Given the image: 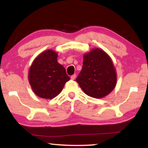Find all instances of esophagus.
<instances>
[{
    "label": "esophagus",
    "mask_w": 148,
    "mask_h": 148,
    "mask_svg": "<svg viewBox=\"0 0 148 148\" xmlns=\"http://www.w3.org/2000/svg\"><path fill=\"white\" fill-rule=\"evenodd\" d=\"M75 77H76V75L74 74V75H73L71 77V80H74L75 79Z\"/></svg>",
    "instance_id": "34e87169"
}]
</instances>
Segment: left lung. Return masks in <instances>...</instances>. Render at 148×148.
Returning <instances> with one entry per match:
<instances>
[{
    "label": "left lung",
    "instance_id": "1",
    "mask_svg": "<svg viewBox=\"0 0 148 148\" xmlns=\"http://www.w3.org/2000/svg\"><path fill=\"white\" fill-rule=\"evenodd\" d=\"M85 94L94 98L108 95L116 87V69L110 56L99 48L84 54L83 68L76 79Z\"/></svg>",
    "mask_w": 148,
    "mask_h": 148
}]
</instances>
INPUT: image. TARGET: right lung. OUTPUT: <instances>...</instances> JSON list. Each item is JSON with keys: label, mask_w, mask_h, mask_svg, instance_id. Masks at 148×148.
I'll use <instances>...</instances> for the list:
<instances>
[{"label": "right lung", "mask_w": 148, "mask_h": 148, "mask_svg": "<svg viewBox=\"0 0 148 148\" xmlns=\"http://www.w3.org/2000/svg\"><path fill=\"white\" fill-rule=\"evenodd\" d=\"M57 57L54 50H46L38 54L30 66L28 80L38 97L50 100L55 98L70 79L65 69L58 62Z\"/></svg>", "instance_id": "add662e5"}]
</instances>
